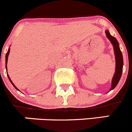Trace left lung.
<instances>
[{"label":"left lung","instance_id":"obj_1","mask_svg":"<svg viewBox=\"0 0 132 132\" xmlns=\"http://www.w3.org/2000/svg\"><path fill=\"white\" fill-rule=\"evenodd\" d=\"M105 34L107 38L110 40L111 44L113 45L115 59H116V70H115V73L112 79L111 88L109 91L110 92L112 90L114 89L121 79L122 72V67H123V58H122V54L119 47V44L117 39L110 35L109 30L105 31Z\"/></svg>","mask_w":132,"mask_h":132}]
</instances>
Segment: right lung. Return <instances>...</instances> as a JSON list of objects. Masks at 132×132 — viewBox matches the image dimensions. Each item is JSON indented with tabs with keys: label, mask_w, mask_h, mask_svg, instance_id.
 I'll return each instance as SVG.
<instances>
[{
	"label": "right lung",
	"mask_w": 132,
	"mask_h": 132,
	"mask_svg": "<svg viewBox=\"0 0 132 132\" xmlns=\"http://www.w3.org/2000/svg\"><path fill=\"white\" fill-rule=\"evenodd\" d=\"M10 47H9V49H8V51H7V53H6V72H7V60H8V56H9V54H10ZM7 77H8V79H9V80L10 81V82H11V84H12L13 85V87H15V88H16V89L17 90L20 91V90H19V89H18V88H17V87H16V86H15V85H14V83H13V82H12V81H11V78H10V77L9 76V75H8V74H7Z\"/></svg>",
	"instance_id": "1"
}]
</instances>
